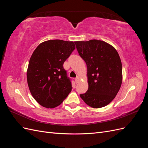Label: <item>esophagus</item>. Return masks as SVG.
<instances>
[{
	"instance_id": "obj_1",
	"label": "esophagus",
	"mask_w": 148,
	"mask_h": 148,
	"mask_svg": "<svg viewBox=\"0 0 148 148\" xmlns=\"http://www.w3.org/2000/svg\"><path fill=\"white\" fill-rule=\"evenodd\" d=\"M75 83H78L79 82V78L78 77H77V78H76L75 79Z\"/></svg>"
}]
</instances>
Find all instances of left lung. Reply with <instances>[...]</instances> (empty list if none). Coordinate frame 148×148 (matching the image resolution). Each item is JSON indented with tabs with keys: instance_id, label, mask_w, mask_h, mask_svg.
Segmentation results:
<instances>
[{
	"instance_id": "1",
	"label": "left lung",
	"mask_w": 148,
	"mask_h": 148,
	"mask_svg": "<svg viewBox=\"0 0 148 148\" xmlns=\"http://www.w3.org/2000/svg\"><path fill=\"white\" fill-rule=\"evenodd\" d=\"M79 55L86 62L88 91L80 95L87 105L101 108L112 101L122 82V66L116 49L97 39L75 41Z\"/></svg>"
}]
</instances>
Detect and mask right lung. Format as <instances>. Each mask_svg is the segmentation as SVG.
<instances>
[{"mask_svg":"<svg viewBox=\"0 0 148 148\" xmlns=\"http://www.w3.org/2000/svg\"><path fill=\"white\" fill-rule=\"evenodd\" d=\"M75 49L72 41L55 39L41 43L29 62L27 82L34 99L46 108L59 106L71 92L64 62Z\"/></svg>","mask_w":148,"mask_h":148,"instance_id":"1","label":"right lung"}]
</instances>
